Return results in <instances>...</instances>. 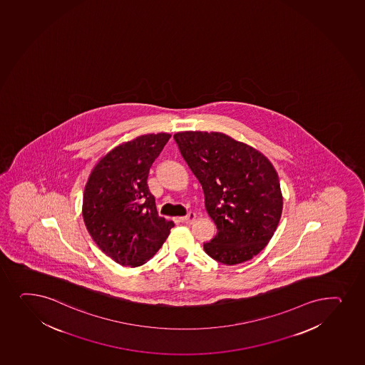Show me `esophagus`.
<instances>
[{
	"mask_svg": "<svg viewBox=\"0 0 365 365\" xmlns=\"http://www.w3.org/2000/svg\"><path fill=\"white\" fill-rule=\"evenodd\" d=\"M195 220H197V213L189 212L185 217H180V222H182V223H192Z\"/></svg>",
	"mask_w": 365,
	"mask_h": 365,
	"instance_id": "1",
	"label": "esophagus"
}]
</instances>
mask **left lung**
<instances>
[{"label": "left lung", "mask_w": 365, "mask_h": 365, "mask_svg": "<svg viewBox=\"0 0 365 365\" xmlns=\"http://www.w3.org/2000/svg\"><path fill=\"white\" fill-rule=\"evenodd\" d=\"M173 138L217 225L216 237L204 244L206 254L228 266L255 257L273 237L283 211L274 166L257 149L221 132H177Z\"/></svg>", "instance_id": "8db88e82"}]
</instances>
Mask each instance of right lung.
<instances>
[{
	"mask_svg": "<svg viewBox=\"0 0 365 365\" xmlns=\"http://www.w3.org/2000/svg\"><path fill=\"white\" fill-rule=\"evenodd\" d=\"M171 138L148 133L116 145L87 178L82 217L92 239L121 266L147 263L168 239L175 223L158 216L147 178L154 160Z\"/></svg>",
	"mask_w": 365,
	"mask_h": 365,
	"instance_id": "1",
	"label": "right lung"
}]
</instances>
